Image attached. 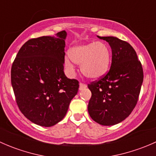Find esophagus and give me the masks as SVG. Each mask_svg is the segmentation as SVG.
I'll list each match as a JSON object with an SVG mask.
<instances>
[{
  "label": "esophagus",
  "instance_id": "esophagus-1",
  "mask_svg": "<svg viewBox=\"0 0 156 156\" xmlns=\"http://www.w3.org/2000/svg\"><path fill=\"white\" fill-rule=\"evenodd\" d=\"M86 87H87V85H86L85 84H84V83H80V84H79V90H82L85 89Z\"/></svg>",
  "mask_w": 156,
  "mask_h": 156
}]
</instances>
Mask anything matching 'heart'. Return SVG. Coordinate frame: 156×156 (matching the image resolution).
<instances>
[{"instance_id": "heart-1", "label": "heart", "mask_w": 156, "mask_h": 156, "mask_svg": "<svg viewBox=\"0 0 156 156\" xmlns=\"http://www.w3.org/2000/svg\"><path fill=\"white\" fill-rule=\"evenodd\" d=\"M69 57H66L65 66L73 70L74 62L81 64V71L85 77L97 79L107 72L111 61V50L104 42L93 41L75 45L69 50Z\"/></svg>"}]
</instances>
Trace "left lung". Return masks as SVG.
Returning a JSON list of instances; mask_svg holds the SVG:
<instances>
[{
    "mask_svg": "<svg viewBox=\"0 0 156 156\" xmlns=\"http://www.w3.org/2000/svg\"><path fill=\"white\" fill-rule=\"evenodd\" d=\"M97 37L111 47L112 64L106 75L87 85L92 94L87 109L93 120L110 126L125 120L136 106L144 72L130 44L115 37Z\"/></svg>",
    "mask_w": 156,
    "mask_h": 156,
    "instance_id": "left-lung-1",
    "label": "left lung"
}]
</instances>
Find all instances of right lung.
I'll use <instances>...</instances> for the list:
<instances>
[{"mask_svg": "<svg viewBox=\"0 0 156 156\" xmlns=\"http://www.w3.org/2000/svg\"><path fill=\"white\" fill-rule=\"evenodd\" d=\"M66 35L62 31L54 37L30 39L11 68L17 106L29 121L42 127L53 126L65 117L79 87L77 80L64 74Z\"/></svg>", "mask_w": 156, "mask_h": 156, "instance_id": "obj_1", "label": "right lung"}]
</instances>
